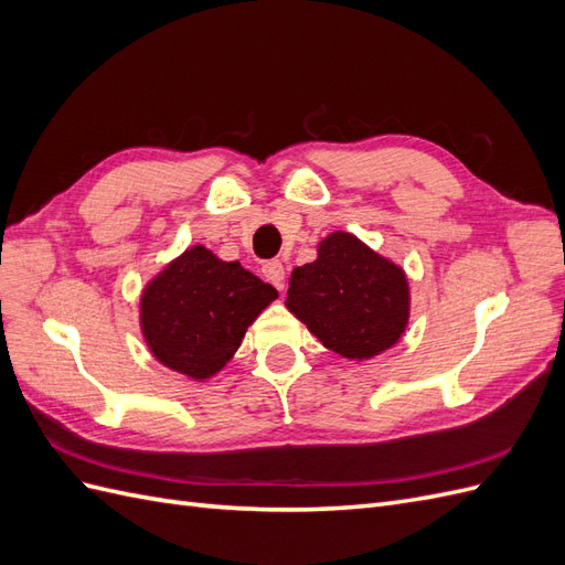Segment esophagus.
Returning a JSON list of instances; mask_svg holds the SVG:
<instances>
[{
	"mask_svg": "<svg viewBox=\"0 0 565 565\" xmlns=\"http://www.w3.org/2000/svg\"><path fill=\"white\" fill-rule=\"evenodd\" d=\"M262 273H264V278L268 282H273L278 289H282V285H285V266H282V262H266Z\"/></svg>",
	"mask_w": 565,
	"mask_h": 565,
	"instance_id": "34e87169",
	"label": "esophagus"
}]
</instances>
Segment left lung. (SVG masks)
I'll return each instance as SVG.
<instances>
[{
    "label": "left lung",
    "instance_id": "8db88e82",
    "mask_svg": "<svg viewBox=\"0 0 565 565\" xmlns=\"http://www.w3.org/2000/svg\"><path fill=\"white\" fill-rule=\"evenodd\" d=\"M285 306L324 349L361 363L401 341L409 285L398 264L334 231L318 243L316 262L292 270Z\"/></svg>",
    "mask_w": 565,
    "mask_h": 565
}]
</instances>
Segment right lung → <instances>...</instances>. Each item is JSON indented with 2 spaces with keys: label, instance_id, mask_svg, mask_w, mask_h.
Here are the masks:
<instances>
[{
  "label": "right lung",
  "instance_id": "1",
  "mask_svg": "<svg viewBox=\"0 0 565 565\" xmlns=\"http://www.w3.org/2000/svg\"><path fill=\"white\" fill-rule=\"evenodd\" d=\"M276 299V287L237 262L193 245L143 287L141 334L164 367L204 382L226 367L249 324Z\"/></svg>",
  "mask_w": 565,
  "mask_h": 565
}]
</instances>
